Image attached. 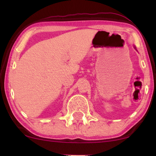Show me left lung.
<instances>
[{
	"instance_id": "8db88e82",
	"label": "left lung",
	"mask_w": 156,
	"mask_h": 156,
	"mask_svg": "<svg viewBox=\"0 0 156 156\" xmlns=\"http://www.w3.org/2000/svg\"><path fill=\"white\" fill-rule=\"evenodd\" d=\"M135 47V49H136V47Z\"/></svg>"
}]
</instances>
